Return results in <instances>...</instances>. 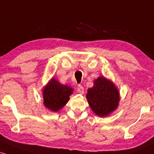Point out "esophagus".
<instances>
[{
	"instance_id": "1",
	"label": "esophagus",
	"mask_w": 154,
	"mask_h": 154,
	"mask_svg": "<svg viewBox=\"0 0 154 154\" xmlns=\"http://www.w3.org/2000/svg\"><path fill=\"white\" fill-rule=\"evenodd\" d=\"M77 92H78L79 94L82 95L84 93V88L82 85H79L78 88H77Z\"/></svg>"
}]
</instances>
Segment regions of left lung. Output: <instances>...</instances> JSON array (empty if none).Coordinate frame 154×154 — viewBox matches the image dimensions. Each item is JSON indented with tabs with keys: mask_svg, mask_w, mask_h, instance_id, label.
<instances>
[{
	"mask_svg": "<svg viewBox=\"0 0 154 154\" xmlns=\"http://www.w3.org/2000/svg\"><path fill=\"white\" fill-rule=\"evenodd\" d=\"M91 109L99 116H108L117 108L119 92L112 81L100 77L94 81V85L88 90L86 94Z\"/></svg>",
	"mask_w": 154,
	"mask_h": 154,
	"instance_id": "1",
	"label": "left lung"
}]
</instances>
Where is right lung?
Segmentation results:
<instances>
[{
	"label": "right lung",
	"instance_id": "add662e5",
	"mask_svg": "<svg viewBox=\"0 0 154 154\" xmlns=\"http://www.w3.org/2000/svg\"><path fill=\"white\" fill-rule=\"evenodd\" d=\"M73 89L61 85L59 81L52 78L44 87L43 97L44 106L54 112H57L67 103Z\"/></svg>",
	"mask_w": 154,
	"mask_h": 154
}]
</instances>
